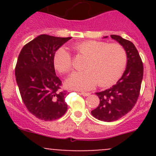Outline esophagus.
Returning a JSON list of instances; mask_svg holds the SVG:
<instances>
[{"label":"esophagus","instance_id":"esophagus-1","mask_svg":"<svg viewBox=\"0 0 156 156\" xmlns=\"http://www.w3.org/2000/svg\"><path fill=\"white\" fill-rule=\"evenodd\" d=\"M80 94L83 96H84V97H87V96H89V95L90 94V93H87V92H81Z\"/></svg>","mask_w":156,"mask_h":156}]
</instances>
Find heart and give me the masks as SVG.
<instances>
[{
  "instance_id": "1",
  "label": "heart",
  "mask_w": 156,
  "mask_h": 156,
  "mask_svg": "<svg viewBox=\"0 0 156 156\" xmlns=\"http://www.w3.org/2000/svg\"><path fill=\"white\" fill-rule=\"evenodd\" d=\"M73 48L87 57L84 71L75 72L67 79L69 87L78 90H90L98 82L101 87L115 83L122 74L126 65L124 48L118 44H109L96 41L77 43ZM54 66L62 73L72 69V58L66 48H60L55 52Z\"/></svg>"
}]
</instances>
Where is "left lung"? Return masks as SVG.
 <instances>
[{
	"label": "left lung",
	"mask_w": 156,
	"mask_h": 156,
	"mask_svg": "<svg viewBox=\"0 0 156 156\" xmlns=\"http://www.w3.org/2000/svg\"><path fill=\"white\" fill-rule=\"evenodd\" d=\"M107 36L104 38H107ZM124 48L126 54V66L120 79L112 87L97 92L100 104L92 110L94 118L104 122L120 119L133 108L137 102L143 79V63L133 43L118 35H111Z\"/></svg>",
	"instance_id": "8db88e82"
}]
</instances>
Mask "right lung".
I'll use <instances>...</instances> for the list:
<instances>
[{
	"label": "right lung",
	"instance_id": "1",
	"mask_svg": "<svg viewBox=\"0 0 156 156\" xmlns=\"http://www.w3.org/2000/svg\"><path fill=\"white\" fill-rule=\"evenodd\" d=\"M70 39L42 34L25 45L18 58L15 74L22 99L27 109L42 120H55L67 111V93L61 89L53 59Z\"/></svg>",
	"mask_w": 156,
	"mask_h": 156
}]
</instances>
